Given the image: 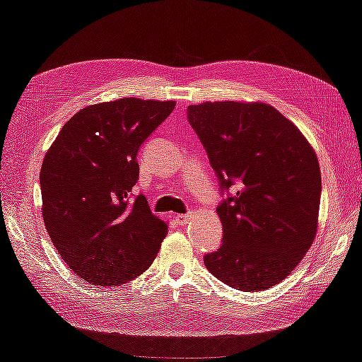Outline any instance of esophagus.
Here are the masks:
<instances>
[{
	"label": "esophagus",
	"instance_id": "esophagus-1",
	"mask_svg": "<svg viewBox=\"0 0 362 362\" xmlns=\"http://www.w3.org/2000/svg\"><path fill=\"white\" fill-rule=\"evenodd\" d=\"M175 219H177V223H179V224H185L187 221L190 219V214H177Z\"/></svg>",
	"mask_w": 362,
	"mask_h": 362
}]
</instances>
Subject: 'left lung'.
Here are the masks:
<instances>
[{
  "label": "left lung",
  "mask_w": 362,
  "mask_h": 362,
  "mask_svg": "<svg viewBox=\"0 0 362 362\" xmlns=\"http://www.w3.org/2000/svg\"><path fill=\"white\" fill-rule=\"evenodd\" d=\"M221 188L235 185L218 211L223 244L204 255L208 272L230 288L257 293L299 265L319 226L322 175L300 129L263 102L188 105Z\"/></svg>",
  "instance_id": "1"
}]
</instances>
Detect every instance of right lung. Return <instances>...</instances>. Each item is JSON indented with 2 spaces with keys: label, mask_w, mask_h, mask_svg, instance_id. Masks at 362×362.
<instances>
[{
  "label": "right lung",
  "mask_w": 362,
  "mask_h": 362,
  "mask_svg": "<svg viewBox=\"0 0 362 362\" xmlns=\"http://www.w3.org/2000/svg\"><path fill=\"white\" fill-rule=\"evenodd\" d=\"M174 100L125 97L81 109L64 123L40 169L42 216L64 263L90 284L118 286L154 262L167 223L144 195L132 199L138 149Z\"/></svg>",
  "instance_id": "right-lung-1"
}]
</instances>
